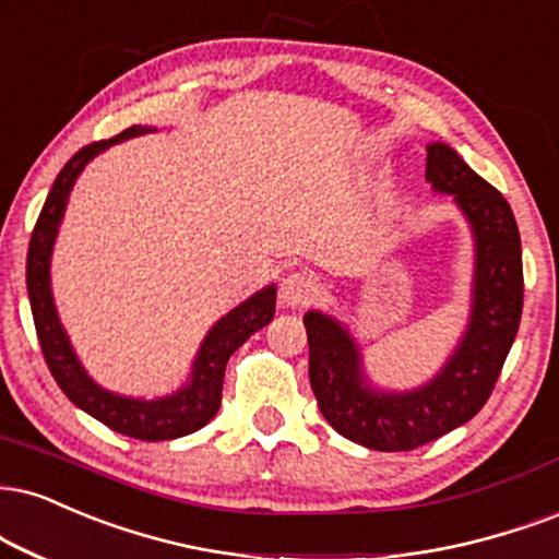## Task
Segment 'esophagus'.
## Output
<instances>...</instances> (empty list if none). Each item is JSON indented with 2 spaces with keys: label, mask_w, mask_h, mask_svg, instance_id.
I'll list each match as a JSON object with an SVG mask.
<instances>
[{
  "label": "esophagus",
  "mask_w": 559,
  "mask_h": 559,
  "mask_svg": "<svg viewBox=\"0 0 559 559\" xmlns=\"http://www.w3.org/2000/svg\"><path fill=\"white\" fill-rule=\"evenodd\" d=\"M278 297L286 307L307 305V301L314 297V281L305 273H288L286 278L281 281Z\"/></svg>",
  "instance_id": "obj_1"
}]
</instances>
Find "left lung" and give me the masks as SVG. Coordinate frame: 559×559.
I'll return each mask as SVG.
<instances>
[{
	"label": "left lung",
	"instance_id": "1",
	"mask_svg": "<svg viewBox=\"0 0 559 559\" xmlns=\"http://www.w3.org/2000/svg\"><path fill=\"white\" fill-rule=\"evenodd\" d=\"M427 181L453 194L476 250L472 318L445 367L406 393L378 390L365 378L352 333L331 314H305L309 382L322 416L346 440L382 453L427 445L474 419L492 395L521 325V234L508 200L445 143L427 145Z\"/></svg>",
	"mask_w": 559,
	"mask_h": 559
}]
</instances>
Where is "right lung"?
I'll list each match as a JSON object with an SVG mask.
<instances>
[{"label":"right lung","instance_id":"1","mask_svg":"<svg viewBox=\"0 0 559 559\" xmlns=\"http://www.w3.org/2000/svg\"><path fill=\"white\" fill-rule=\"evenodd\" d=\"M145 132H151V127H130V130L119 132L117 138L85 145L83 151H78L75 156L67 160L64 169L53 179L49 198H46L36 228L31 234L25 284H28L31 312L33 322H36L44 359L67 399L75 403L78 408H83L85 414H91L93 419H98L100 425L114 429V432L134 437V440L158 442L198 432L200 427H205L213 419L221 406L228 356L237 352L252 333H258L260 328H265L273 320L275 286L262 288L254 297L241 301L237 309H231L226 318L215 322L192 365V380L177 393L166 395V399H127V395L109 393V390H104L87 378L75 352H72L70 338H67L62 322L57 318V307H53L51 299L49 265L53 239H57L59 224H62L72 185H75L80 171L85 169L87 160L96 158L100 151H106L114 143H122V140L138 138V134Z\"/></svg>","mask_w":559,"mask_h":559}]
</instances>
